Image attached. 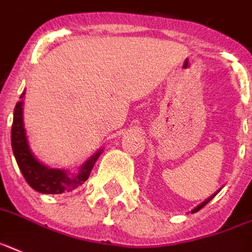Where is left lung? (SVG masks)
Returning a JSON list of instances; mask_svg holds the SVG:
<instances>
[{
    "instance_id": "1",
    "label": "left lung",
    "mask_w": 252,
    "mask_h": 252,
    "mask_svg": "<svg viewBox=\"0 0 252 252\" xmlns=\"http://www.w3.org/2000/svg\"><path fill=\"white\" fill-rule=\"evenodd\" d=\"M220 189H221V188H220ZM220 189H219V190H216V192H215V193H214L213 196H211V197H209V198H207V199H205V201H203V202H202V203H199V205H198V206H197V207H194V209H193V210H192V211H190V213H192V214H194V213H197V211H198V210H201V209H202V207H203V206H205V205H206V203H209V202H210V201H211V199H213V198H214V197H215V196H216V194H218V193H219V192H220Z\"/></svg>"
}]
</instances>
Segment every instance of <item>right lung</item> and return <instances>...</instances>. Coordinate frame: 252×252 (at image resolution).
I'll return each mask as SVG.
<instances>
[{
    "instance_id": "right-lung-1",
    "label": "right lung",
    "mask_w": 252,
    "mask_h": 252,
    "mask_svg": "<svg viewBox=\"0 0 252 252\" xmlns=\"http://www.w3.org/2000/svg\"><path fill=\"white\" fill-rule=\"evenodd\" d=\"M26 91L20 95V100L14 109V120L11 127V147L23 176L31 188L43 194H62L73 190L82 186L87 180L95 162L101 155L103 149L94 153L90 158L78 167L76 172L63 168H51L43 165L36 158L29 147L24 121H23V97Z\"/></svg>"
}]
</instances>
